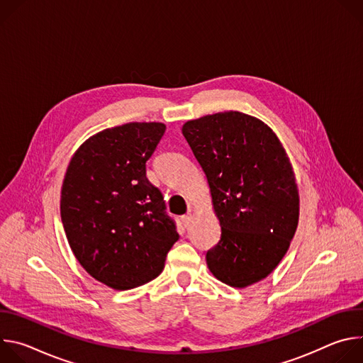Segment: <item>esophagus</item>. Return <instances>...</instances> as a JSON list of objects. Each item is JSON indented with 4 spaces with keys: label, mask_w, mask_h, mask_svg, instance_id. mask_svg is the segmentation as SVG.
I'll list each match as a JSON object with an SVG mask.
<instances>
[{
    "label": "esophagus",
    "mask_w": 363,
    "mask_h": 363,
    "mask_svg": "<svg viewBox=\"0 0 363 363\" xmlns=\"http://www.w3.org/2000/svg\"><path fill=\"white\" fill-rule=\"evenodd\" d=\"M181 224H182L185 228H188L189 224H191V216H189V214L182 216V217H181Z\"/></svg>",
    "instance_id": "obj_1"
}]
</instances>
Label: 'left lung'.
I'll return each instance as SVG.
<instances>
[{"label": "left lung", "instance_id": "obj_1", "mask_svg": "<svg viewBox=\"0 0 363 363\" xmlns=\"http://www.w3.org/2000/svg\"><path fill=\"white\" fill-rule=\"evenodd\" d=\"M182 135L208 179L218 244L210 272L231 287L266 279L281 262L298 223V189L276 133L257 118L221 112L188 121Z\"/></svg>", "mask_w": 363, "mask_h": 363}]
</instances>
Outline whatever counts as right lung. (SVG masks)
<instances>
[{"label": "right lung", "mask_w": 363, "mask_h": 363, "mask_svg": "<svg viewBox=\"0 0 363 363\" xmlns=\"http://www.w3.org/2000/svg\"><path fill=\"white\" fill-rule=\"evenodd\" d=\"M167 126L132 122L89 138L67 167L60 214L82 267L115 290L157 279L178 241L162 192L146 178V161Z\"/></svg>", "instance_id": "obj_1"}]
</instances>
